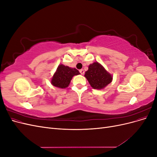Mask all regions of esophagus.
Listing matches in <instances>:
<instances>
[{"instance_id":"1","label":"esophagus","mask_w":157,"mask_h":157,"mask_svg":"<svg viewBox=\"0 0 157 157\" xmlns=\"http://www.w3.org/2000/svg\"><path fill=\"white\" fill-rule=\"evenodd\" d=\"M79 71H80V74H81V75H84V69H80Z\"/></svg>"}]
</instances>
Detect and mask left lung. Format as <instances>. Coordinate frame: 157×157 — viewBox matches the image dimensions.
Returning a JSON list of instances; mask_svg holds the SVG:
<instances>
[{"label":"left lung","instance_id":"left-lung-1","mask_svg":"<svg viewBox=\"0 0 157 157\" xmlns=\"http://www.w3.org/2000/svg\"><path fill=\"white\" fill-rule=\"evenodd\" d=\"M84 77L94 89L105 88L113 80V76L98 61L88 66V70L85 72Z\"/></svg>","mask_w":157,"mask_h":157}]
</instances>
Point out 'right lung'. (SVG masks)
Instances as JSON below:
<instances>
[{"label":"right lung","instance_id":"right-lung-1","mask_svg":"<svg viewBox=\"0 0 157 157\" xmlns=\"http://www.w3.org/2000/svg\"><path fill=\"white\" fill-rule=\"evenodd\" d=\"M80 74L77 69L59 64L51 78V84L57 88H66L69 86L74 76Z\"/></svg>","mask_w":157,"mask_h":157}]
</instances>
